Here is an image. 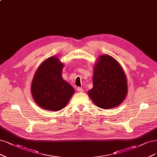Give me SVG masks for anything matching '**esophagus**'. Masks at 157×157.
Segmentation results:
<instances>
[{"instance_id": "1", "label": "esophagus", "mask_w": 157, "mask_h": 157, "mask_svg": "<svg viewBox=\"0 0 157 157\" xmlns=\"http://www.w3.org/2000/svg\"><path fill=\"white\" fill-rule=\"evenodd\" d=\"M77 90L78 92H80V93H83V89L81 87H78L77 88Z\"/></svg>"}]
</instances>
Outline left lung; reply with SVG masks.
I'll list each match as a JSON object with an SVG mask.
<instances>
[{"label":"left lung","instance_id":"obj_1","mask_svg":"<svg viewBox=\"0 0 157 157\" xmlns=\"http://www.w3.org/2000/svg\"><path fill=\"white\" fill-rule=\"evenodd\" d=\"M93 87L88 91L93 102L112 109L123 102L128 92L126 75L119 63L108 55H100L94 67Z\"/></svg>","mask_w":157,"mask_h":157}]
</instances>
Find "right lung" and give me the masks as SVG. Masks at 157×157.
Segmentation results:
<instances>
[{
    "label": "right lung",
    "mask_w": 157,
    "mask_h": 157,
    "mask_svg": "<svg viewBox=\"0 0 157 157\" xmlns=\"http://www.w3.org/2000/svg\"><path fill=\"white\" fill-rule=\"evenodd\" d=\"M64 64L56 57H50L40 65L31 85L36 103L44 109L59 111L64 108L75 92L62 78Z\"/></svg>",
    "instance_id": "obj_1"
}]
</instances>
